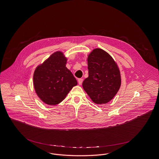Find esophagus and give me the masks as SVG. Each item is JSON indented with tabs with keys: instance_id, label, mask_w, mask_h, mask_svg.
<instances>
[{
	"instance_id": "1",
	"label": "esophagus",
	"mask_w": 159,
	"mask_h": 159,
	"mask_svg": "<svg viewBox=\"0 0 159 159\" xmlns=\"http://www.w3.org/2000/svg\"><path fill=\"white\" fill-rule=\"evenodd\" d=\"M78 83L79 84L81 85L83 83V78H80L78 80Z\"/></svg>"
}]
</instances>
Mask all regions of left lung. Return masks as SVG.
<instances>
[{
  "mask_svg": "<svg viewBox=\"0 0 159 159\" xmlns=\"http://www.w3.org/2000/svg\"><path fill=\"white\" fill-rule=\"evenodd\" d=\"M89 76L83 87L91 99L97 104H106L118 92L121 78L113 58L101 49H94L88 57Z\"/></svg>",
  "mask_w": 159,
  "mask_h": 159,
  "instance_id": "1",
  "label": "left lung"
}]
</instances>
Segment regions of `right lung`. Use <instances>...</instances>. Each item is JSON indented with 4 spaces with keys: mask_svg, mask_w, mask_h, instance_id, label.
I'll list each match as a JSON object with an SVG mask.
<instances>
[{
    "mask_svg": "<svg viewBox=\"0 0 159 159\" xmlns=\"http://www.w3.org/2000/svg\"><path fill=\"white\" fill-rule=\"evenodd\" d=\"M66 58L61 52L52 54L48 59L37 67L33 81L36 93L49 105L60 103L77 81L66 67Z\"/></svg>",
    "mask_w": 159,
    "mask_h": 159,
    "instance_id": "right-lung-1",
    "label": "right lung"
}]
</instances>
